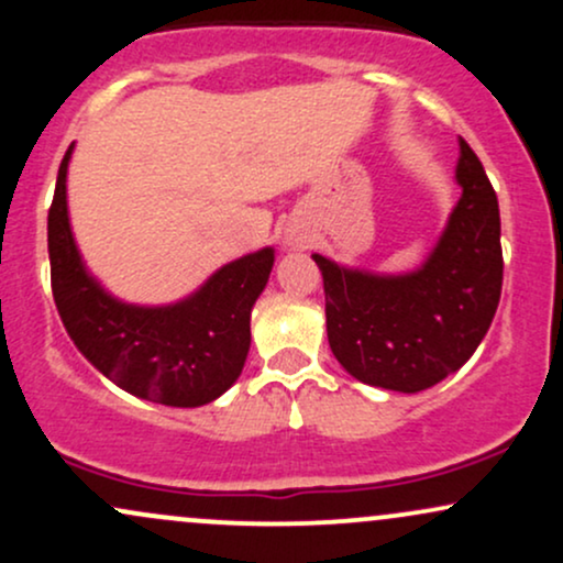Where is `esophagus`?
Instances as JSON below:
<instances>
[{
  "label": "esophagus",
  "instance_id": "esophagus-1",
  "mask_svg": "<svg viewBox=\"0 0 563 563\" xmlns=\"http://www.w3.org/2000/svg\"><path fill=\"white\" fill-rule=\"evenodd\" d=\"M283 245H288V249H307L309 245V232L301 228V224L290 222L286 230H283Z\"/></svg>",
  "mask_w": 563,
  "mask_h": 563
}]
</instances>
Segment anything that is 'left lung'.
<instances>
[{
    "label": "left lung",
    "mask_w": 563,
    "mask_h": 563,
    "mask_svg": "<svg viewBox=\"0 0 563 563\" xmlns=\"http://www.w3.org/2000/svg\"><path fill=\"white\" fill-rule=\"evenodd\" d=\"M463 196L421 267L386 275L312 254L325 286L328 344L363 384L416 394L461 371L493 325L503 288L500 209L461 140Z\"/></svg>",
    "instance_id": "obj_1"
}]
</instances>
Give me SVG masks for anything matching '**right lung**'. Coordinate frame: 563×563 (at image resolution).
<instances>
[{
    "label": "right lung",
    "instance_id": "right-lung-1",
    "mask_svg": "<svg viewBox=\"0 0 563 563\" xmlns=\"http://www.w3.org/2000/svg\"><path fill=\"white\" fill-rule=\"evenodd\" d=\"M57 172L47 217L49 273L63 325L76 349L115 386L169 407L214 402L241 376L251 346V309L267 286L275 249L224 264L172 303H129L89 273L68 217V164Z\"/></svg>",
    "mask_w": 563,
    "mask_h": 563
}]
</instances>
